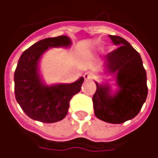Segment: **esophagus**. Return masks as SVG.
<instances>
[{
    "mask_svg": "<svg viewBox=\"0 0 158 158\" xmlns=\"http://www.w3.org/2000/svg\"><path fill=\"white\" fill-rule=\"evenodd\" d=\"M84 78H85V80H90V79H92L93 78L92 73H90V72H86V73L84 74Z\"/></svg>",
    "mask_w": 158,
    "mask_h": 158,
    "instance_id": "1",
    "label": "esophagus"
}]
</instances>
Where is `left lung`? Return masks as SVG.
I'll return each mask as SVG.
<instances>
[{"instance_id": "left-lung-1", "label": "left lung", "mask_w": 158, "mask_h": 158, "mask_svg": "<svg viewBox=\"0 0 158 158\" xmlns=\"http://www.w3.org/2000/svg\"><path fill=\"white\" fill-rule=\"evenodd\" d=\"M119 47L106 55V68L115 74L118 90L110 94L108 85L96 84L92 97L95 114L110 123H122L139 113L148 96L147 74L140 55L124 39L109 35Z\"/></svg>"}]
</instances>
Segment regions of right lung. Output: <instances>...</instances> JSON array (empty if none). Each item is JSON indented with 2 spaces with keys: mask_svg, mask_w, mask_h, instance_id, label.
Wrapping results in <instances>:
<instances>
[{
  "mask_svg": "<svg viewBox=\"0 0 158 158\" xmlns=\"http://www.w3.org/2000/svg\"><path fill=\"white\" fill-rule=\"evenodd\" d=\"M66 35L48 38L35 43L20 56L15 71V95L29 118L43 123H55L65 118L73 96L81 90L84 78L71 84L48 86L40 79L38 65L42 54L52 47H68Z\"/></svg>",
  "mask_w": 158,
  "mask_h": 158,
  "instance_id": "add662e5",
  "label": "right lung"
}]
</instances>
